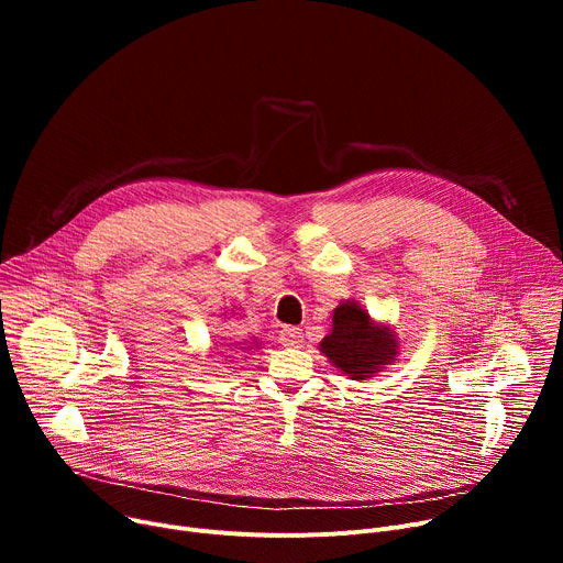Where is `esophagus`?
I'll list each match as a JSON object with an SVG mask.
<instances>
[{"instance_id":"obj_1","label":"esophagus","mask_w":563,"mask_h":563,"mask_svg":"<svg viewBox=\"0 0 563 563\" xmlns=\"http://www.w3.org/2000/svg\"><path fill=\"white\" fill-rule=\"evenodd\" d=\"M278 340L285 346H299L303 342V331L297 329V327H283L278 331Z\"/></svg>"}]
</instances>
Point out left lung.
<instances>
[{
    "label": "left lung",
    "mask_w": 563,
    "mask_h": 563,
    "mask_svg": "<svg viewBox=\"0 0 563 563\" xmlns=\"http://www.w3.org/2000/svg\"><path fill=\"white\" fill-rule=\"evenodd\" d=\"M395 340L388 329H378L369 314L353 301L333 312V333L323 338L321 351L351 378H367L395 356Z\"/></svg>",
    "instance_id": "obj_1"
}]
</instances>
